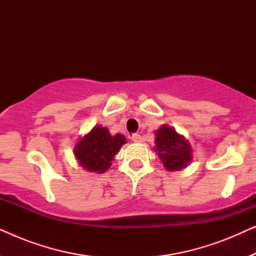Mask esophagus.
I'll list each match as a JSON object with an SVG mask.
<instances>
[{
    "instance_id": "obj_1",
    "label": "esophagus",
    "mask_w": 256,
    "mask_h": 256,
    "mask_svg": "<svg viewBox=\"0 0 256 256\" xmlns=\"http://www.w3.org/2000/svg\"><path fill=\"white\" fill-rule=\"evenodd\" d=\"M130 138H132V142H135V143H140V142H142V141H143L142 136H141V135H138V134H132Z\"/></svg>"
}]
</instances>
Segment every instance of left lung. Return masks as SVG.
<instances>
[{"mask_svg": "<svg viewBox=\"0 0 256 256\" xmlns=\"http://www.w3.org/2000/svg\"><path fill=\"white\" fill-rule=\"evenodd\" d=\"M155 144L163 166L169 171L183 169L192 158L188 142L168 124L156 132Z\"/></svg>", "mask_w": 256, "mask_h": 256, "instance_id": "left-lung-1", "label": "left lung"}]
</instances>
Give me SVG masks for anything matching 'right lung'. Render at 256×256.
<instances>
[{
  "label": "right lung",
  "instance_id": "right-lung-1",
  "mask_svg": "<svg viewBox=\"0 0 256 256\" xmlns=\"http://www.w3.org/2000/svg\"><path fill=\"white\" fill-rule=\"evenodd\" d=\"M124 143V135L112 136L107 128L98 126L76 143L74 155L84 169L102 174L110 169L115 154Z\"/></svg>",
  "mask_w": 256,
  "mask_h": 256
}]
</instances>
